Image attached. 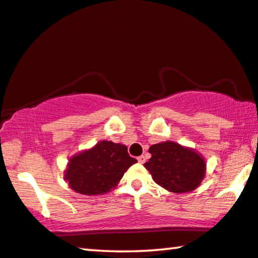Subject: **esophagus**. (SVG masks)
Instances as JSON below:
<instances>
[{
  "instance_id": "1",
  "label": "esophagus",
  "mask_w": 258,
  "mask_h": 258,
  "mask_svg": "<svg viewBox=\"0 0 258 258\" xmlns=\"http://www.w3.org/2000/svg\"><path fill=\"white\" fill-rule=\"evenodd\" d=\"M138 162L141 163V164H144V163L146 162V157L144 156V155H141V156L138 157Z\"/></svg>"
}]
</instances>
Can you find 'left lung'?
I'll return each instance as SVG.
<instances>
[{"instance_id": "obj_1", "label": "left lung", "mask_w": 258, "mask_h": 258, "mask_svg": "<svg viewBox=\"0 0 258 258\" xmlns=\"http://www.w3.org/2000/svg\"><path fill=\"white\" fill-rule=\"evenodd\" d=\"M145 163L154 181L172 193L196 189L206 177V161L195 150L172 141L153 145Z\"/></svg>"}]
</instances>
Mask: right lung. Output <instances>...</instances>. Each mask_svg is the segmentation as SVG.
<instances>
[{
  "label": "right lung",
  "mask_w": 258,
  "mask_h": 258,
  "mask_svg": "<svg viewBox=\"0 0 258 258\" xmlns=\"http://www.w3.org/2000/svg\"><path fill=\"white\" fill-rule=\"evenodd\" d=\"M137 159L130 156L126 146L101 141L70 158L64 179L77 193L101 195L116 187Z\"/></svg>",
  "instance_id": "1"
}]
</instances>
